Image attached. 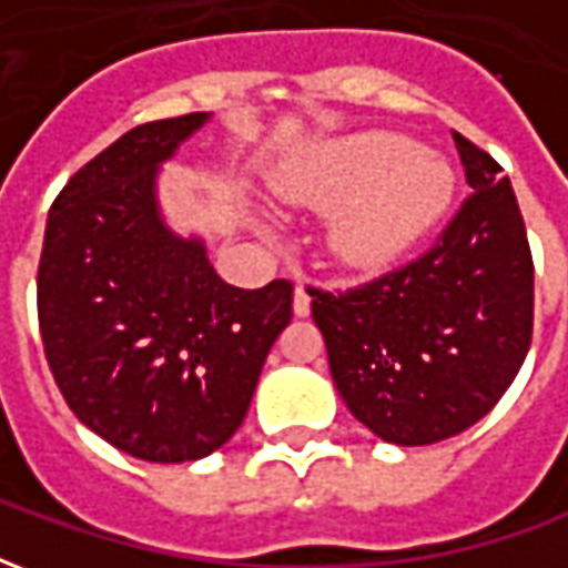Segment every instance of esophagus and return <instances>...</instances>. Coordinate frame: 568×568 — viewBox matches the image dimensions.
I'll list each match as a JSON object with an SVG mask.
<instances>
[{
	"label": "esophagus",
	"instance_id": "obj_1",
	"mask_svg": "<svg viewBox=\"0 0 568 568\" xmlns=\"http://www.w3.org/2000/svg\"><path fill=\"white\" fill-rule=\"evenodd\" d=\"M292 310H295V316H310V292L301 276H295V304H292Z\"/></svg>",
	"mask_w": 568,
	"mask_h": 568
}]
</instances>
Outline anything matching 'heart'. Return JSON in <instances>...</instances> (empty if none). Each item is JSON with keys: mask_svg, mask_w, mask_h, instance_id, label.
Masks as SVG:
<instances>
[{"mask_svg": "<svg viewBox=\"0 0 568 568\" xmlns=\"http://www.w3.org/2000/svg\"><path fill=\"white\" fill-rule=\"evenodd\" d=\"M450 163L398 133H358L320 151L283 197L334 212L332 252L349 271L381 273L450 210Z\"/></svg>", "mask_w": 568, "mask_h": 568, "instance_id": "1", "label": "heart"}]
</instances>
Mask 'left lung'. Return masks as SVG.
<instances>
[{"label":"left lung","instance_id":"1","mask_svg":"<svg viewBox=\"0 0 568 568\" xmlns=\"http://www.w3.org/2000/svg\"><path fill=\"white\" fill-rule=\"evenodd\" d=\"M453 142L475 194L438 243L362 288H310L337 393L398 447L487 417L532 341V255L511 182L475 142Z\"/></svg>","mask_w":568,"mask_h":568}]
</instances>
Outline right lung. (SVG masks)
<instances>
[{"instance_id": "add662e5", "label": "right lung", "mask_w": 568, "mask_h": 568, "mask_svg": "<svg viewBox=\"0 0 568 568\" xmlns=\"http://www.w3.org/2000/svg\"><path fill=\"white\" fill-rule=\"evenodd\" d=\"M210 112L133 128L72 175L48 212L39 328L72 414L145 463H194L231 440L273 341L292 322V283L236 288L200 236L158 203L161 163Z\"/></svg>"}]
</instances>
